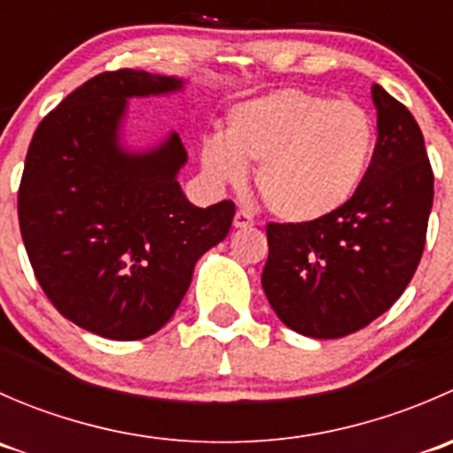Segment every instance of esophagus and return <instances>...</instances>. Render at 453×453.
Returning a JSON list of instances; mask_svg holds the SVG:
<instances>
[{
    "label": "esophagus",
    "instance_id": "34e87169",
    "mask_svg": "<svg viewBox=\"0 0 453 453\" xmlns=\"http://www.w3.org/2000/svg\"><path fill=\"white\" fill-rule=\"evenodd\" d=\"M254 217L248 212V210H236L234 214V227H252Z\"/></svg>",
    "mask_w": 453,
    "mask_h": 453
}]
</instances>
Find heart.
I'll use <instances>...</instances> for the list:
<instances>
[{
  "instance_id": "1",
  "label": "heart",
  "mask_w": 453,
  "mask_h": 453,
  "mask_svg": "<svg viewBox=\"0 0 453 453\" xmlns=\"http://www.w3.org/2000/svg\"><path fill=\"white\" fill-rule=\"evenodd\" d=\"M377 131L353 100L276 89L227 111L226 138L201 142V166L223 184H243L256 166L265 208L289 223H313L344 208L372 162Z\"/></svg>"
}]
</instances>
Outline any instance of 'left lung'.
<instances>
[{"mask_svg":"<svg viewBox=\"0 0 453 453\" xmlns=\"http://www.w3.org/2000/svg\"><path fill=\"white\" fill-rule=\"evenodd\" d=\"M377 144L362 186L342 210L313 223H267L263 289L300 335L335 340L386 313L423 256L434 173L405 104L372 85Z\"/></svg>","mask_w":453,"mask_h":453,"instance_id":"1","label":"left lung"}]
</instances>
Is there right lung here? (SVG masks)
Instances as JSON below:
<instances>
[{
	"instance_id": "add662e5",
	"label": "right lung",
	"mask_w": 453,
	"mask_h": 453,
	"mask_svg": "<svg viewBox=\"0 0 453 453\" xmlns=\"http://www.w3.org/2000/svg\"><path fill=\"white\" fill-rule=\"evenodd\" d=\"M181 87L144 70L103 72L41 120L26 155L17 212L36 280L63 318L109 340L159 331L234 219L230 199L197 208L181 193L188 153L177 134L144 153L120 146L127 98Z\"/></svg>"
}]
</instances>
